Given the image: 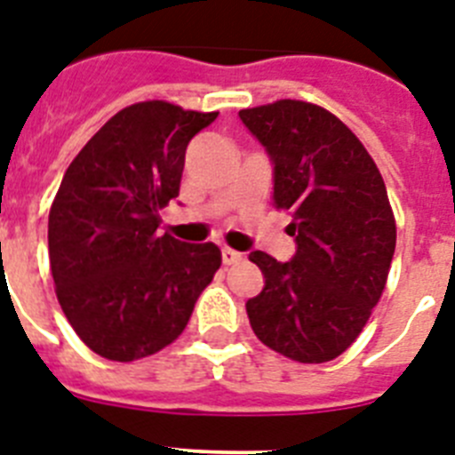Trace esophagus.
I'll return each mask as SVG.
<instances>
[{
	"mask_svg": "<svg viewBox=\"0 0 455 455\" xmlns=\"http://www.w3.org/2000/svg\"><path fill=\"white\" fill-rule=\"evenodd\" d=\"M241 259H243V252H236L232 251V248H223V264H239Z\"/></svg>",
	"mask_w": 455,
	"mask_h": 455,
	"instance_id": "obj_1",
	"label": "esophagus"
}]
</instances>
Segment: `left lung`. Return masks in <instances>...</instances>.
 Listing matches in <instances>:
<instances>
[{
	"instance_id": "obj_1",
	"label": "left lung",
	"mask_w": 455,
	"mask_h": 455,
	"mask_svg": "<svg viewBox=\"0 0 455 455\" xmlns=\"http://www.w3.org/2000/svg\"><path fill=\"white\" fill-rule=\"evenodd\" d=\"M273 164V204L296 252L252 251L264 289L246 303L262 344L296 363L335 360L363 332L387 283L396 223L380 171L337 116L300 100L241 108Z\"/></svg>"
}]
</instances>
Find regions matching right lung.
I'll return each instance as SVG.
<instances>
[{
	"label": "right lung",
	"instance_id": "add662e5",
	"mask_svg": "<svg viewBox=\"0 0 455 455\" xmlns=\"http://www.w3.org/2000/svg\"><path fill=\"white\" fill-rule=\"evenodd\" d=\"M216 116L162 100L132 104L63 175L47 225L56 299L107 360L132 363L178 339L219 271V246L156 232L159 209L180 196L188 140Z\"/></svg>",
	"mask_w": 455,
	"mask_h": 455
}]
</instances>
